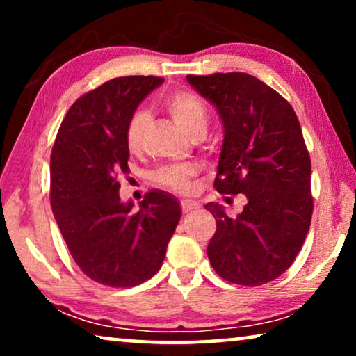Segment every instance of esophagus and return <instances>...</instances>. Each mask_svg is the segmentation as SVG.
I'll return each mask as SVG.
<instances>
[{"label":"esophagus","instance_id":"1","mask_svg":"<svg viewBox=\"0 0 356 356\" xmlns=\"http://www.w3.org/2000/svg\"><path fill=\"white\" fill-rule=\"evenodd\" d=\"M201 207L196 201H191V199H183L181 201V211L183 213H189V212H194L197 211V209Z\"/></svg>","mask_w":356,"mask_h":356}]
</instances>
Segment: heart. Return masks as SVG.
I'll use <instances>...</instances> for the list:
<instances>
[{
	"mask_svg": "<svg viewBox=\"0 0 356 356\" xmlns=\"http://www.w3.org/2000/svg\"><path fill=\"white\" fill-rule=\"evenodd\" d=\"M168 113L177 121L179 128L184 133L193 136H199L206 133L207 129V108L204 102L189 92H175L168 95L165 100ZM149 126V116L144 111H136L131 116L128 128H126V144L131 152H138L143 145L145 129ZM194 170L184 165H170V167L160 168L154 175V179L160 186L172 189L175 193H189L193 188Z\"/></svg>",
	"mask_w": 356,
	"mask_h": 356,
	"instance_id": "1",
	"label": "heart"
}]
</instances>
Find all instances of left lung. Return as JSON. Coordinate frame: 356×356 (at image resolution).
<instances>
[{"label": "left lung", "instance_id": "left-lung-1", "mask_svg": "<svg viewBox=\"0 0 356 356\" xmlns=\"http://www.w3.org/2000/svg\"><path fill=\"white\" fill-rule=\"evenodd\" d=\"M186 79L223 124L213 186L248 201L236 217L206 204L217 222L209 261L232 284H267L291 266L311 225V160L300 121L284 97L246 72Z\"/></svg>", "mask_w": 356, "mask_h": 356}]
</instances>
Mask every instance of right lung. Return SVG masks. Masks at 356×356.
<instances>
[{"label": "right lung", "mask_w": 356, "mask_h": 356, "mask_svg": "<svg viewBox=\"0 0 356 356\" xmlns=\"http://www.w3.org/2000/svg\"><path fill=\"white\" fill-rule=\"evenodd\" d=\"M162 77L126 76L79 97L58 129L50 159L53 216L72 259L106 286H134L162 267L181 209L154 189L139 209L121 202L118 175L128 173L126 128Z\"/></svg>", "instance_id": "right-lung-1"}]
</instances>
